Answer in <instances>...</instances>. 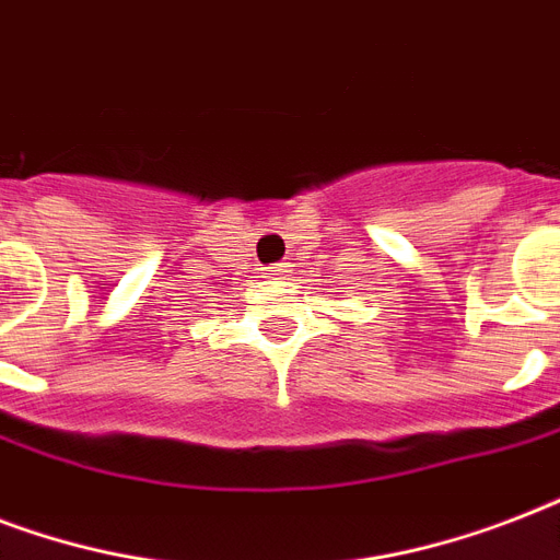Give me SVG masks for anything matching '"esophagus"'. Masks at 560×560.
<instances>
[{
    "label": "esophagus",
    "instance_id": "34e87169",
    "mask_svg": "<svg viewBox=\"0 0 560 560\" xmlns=\"http://www.w3.org/2000/svg\"><path fill=\"white\" fill-rule=\"evenodd\" d=\"M290 267H293V264H288V261L276 264V267H270V272H267V276H272V279H276V281H284L290 276V272H293V270H290Z\"/></svg>",
    "mask_w": 560,
    "mask_h": 560
}]
</instances>
